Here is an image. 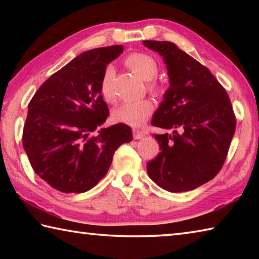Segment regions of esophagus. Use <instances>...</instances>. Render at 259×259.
I'll use <instances>...</instances> for the list:
<instances>
[{
    "label": "esophagus",
    "instance_id": "esophagus-1",
    "mask_svg": "<svg viewBox=\"0 0 259 259\" xmlns=\"http://www.w3.org/2000/svg\"><path fill=\"white\" fill-rule=\"evenodd\" d=\"M133 134H134V138H135V139L143 138L144 135H145V133H144V131L139 130V129H134V130H133Z\"/></svg>",
    "mask_w": 259,
    "mask_h": 259
}]
</instances>
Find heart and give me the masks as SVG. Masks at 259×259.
<instances>
[{
	"mask_svg": "<svg viewBox=\"0 0 259 259\" xmlns=\"http://www.w3.org/2000/svg\"><path fill=\"white\" fill-rule=\"evenodd\" d=\"M125 65L135 73H137L140 77L146 80V88L150 93L155 95L161 93L162 87L154 78L159 72V65L152 56L144 54V52H134L125 58ZM114 75H115V69L113 65H107L104 69L102 78H100V94L107 103L115 102V95L113 90ZM153 108H154V105L148 98L131 100V102H125L114 109L113 119L120 123L131 126H140L151 116Z\"/></svg>",
	"mask_w": 259,
	"mask_h": 259,
	"instance_id": "obj_1",
	"label": "heart"
}]
</instances>
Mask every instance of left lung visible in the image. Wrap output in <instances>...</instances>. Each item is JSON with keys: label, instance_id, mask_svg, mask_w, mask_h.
Returning a JSON list of instances; mask_svg holds the SVG:
<instances>
[{"label": "left lung", "instance_id": "obj_1", "mask_svg": "<svg viewBox=\"0 0 259 259\" xmlns=\"http://www.w3.org/2000/svg\"><path fill=\"white\" fill-rule=\"evenodd\" d=\"M163 57L170 88L152 125L172 130L154 137L160 153L147 163L153 182L169 192L203 185L221 171L236 119L226 90L211 72L168 41H143Z\"/></svg>", "mask_w": 259, "mask_h": 259}]
</instances>
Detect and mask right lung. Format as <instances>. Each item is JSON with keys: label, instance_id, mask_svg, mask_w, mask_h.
Wrapping results in <instances>:
<instances>
[{"label": "right lung", "instance_id": "obj_1", "mask_svg": "<svg viewBox=\"0 0 259 259\" xmlns=\"http://www.w3.org/2000/svg\"><path fill=\"white\" fill-rule=\"evenodd\" d=\"M122 51L120 45L83 52L52 74L28 104L24 150L35 174L57 191L91 190L107 174L119 146L133 140L124 123L94 135L109 114L100 78Z\"/></svg>", "mask_w": 259, "mask_h": 259}]
</instances>
